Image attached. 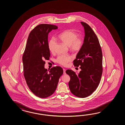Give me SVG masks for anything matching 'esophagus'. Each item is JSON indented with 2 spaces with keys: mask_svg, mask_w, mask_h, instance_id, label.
<instances>
[{
  "mask_svg": "<svg viewBox=\"0 0 125 125\" xmlns=\"http://www.w3.org/2000/svg\"><path fill=\"white\" fill-rule=\"evenodd\" d=\"M65 71H66V70L65 69H63V71H64V74H65L66 73H65Z\"/></svg>",
  "mask_w": 125,
  "mask_h": 125,
  "instance_id": "obj_1",
  "label": "esophagus"
}]
</instances>
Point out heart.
<instances>
[{
	"mask_svg": "<svg viewBox=\"0 0 125 125\" xmlns=\"http://www.w3.org/2000/svg\"><path fill=\"white\" fill-rule=\"evenodd\" d=\"M58 39L61 42L69 46V50L73 53H77L81 51L84 44V39L82 37L78 36V34L73 30L64 31L58 35ZM56 47V43L54 39H52L48 43V48L50 52L53 53ZM72 60L70 56L60 55L56 61L58 63L66 66Z\"/></svg>",
	"mask_w": 125,
	"mask_h": 125,
	"instance_id": "heart-1",
	"label": "heart"
}]
</instances>
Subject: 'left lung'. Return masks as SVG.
Listing matches in <instances>:
<instances>
[{
    "instance_id": "1",
    "label": "left lung",
    "mask_w": 125,
    "mask_h": 125,
    "mask_svg": "<svg viewBox=\"0 0 125 125\" xmlns=\"http://www.w3.org/2000/svg\"><path fill=\"white\" fill-rule=\"evenodd\" d=\"M85 32L84 42L76 59L73 61L74 66L81 71L78 74L67 70L66 73L71 78L69 86L73 94L80 98H85L94 92L101 81L103 66L102 52L96 35L88 24L81 22Z\"/></svg>"
}]
</instances>
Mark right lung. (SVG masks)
I'll return each instance as SVG.
<instances>
[{
  "instance_id": "add662e5",
  "label": "right lung",
  "mask_w": 125,
  "mask_h": 125,
  "mask_svg": "<svg viewBox=\"0 0 125 125\" xmlns=\"http://www.w3.org/2000/svg\"><path fill=\"white\" fill-rule=\"evenodd\" d=\"M56 25L40 24L29 34L23 55L24 75L27 85L34 94L47 98L56 89L59 80L63 73L60 66L51 68L48 72L44 68L45 60L50 57L48 48V34Z\"/></svg>"
}]
</instances>
